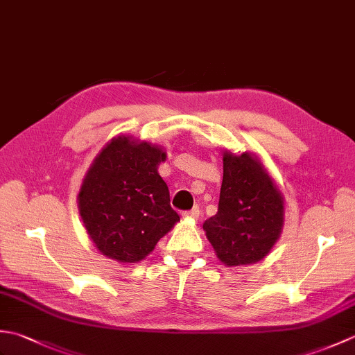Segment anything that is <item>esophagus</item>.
Listing matches in <instances>:
<instances>
[{
    "label": "esophagus",
    "mask_w": 355,
    "mask_h": 355,
    "mask_svg": "<svg viewBox=\"0 0 355 355\" xmlns=\"http://www.w3.org/2000/svg\"><path fill=\"white\" fill-rule=\"evenodd\" d=\"M183 215L187 216V218H192V220H198V218H200V207L193 206L191 210H186V212H183Z\"/></svg>",
    "instance_id": "obj_1"
}]
</instances>
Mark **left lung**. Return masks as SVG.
<instances>
[{
  "mask_svg": "<svg viewBox=\"0 0 355 355\" xmlns=\"http://www.w3.org/2000/svg\"><path fill=\"white\" fill-rule=\"evenodd\" d=\"M223 164L218 212L202 229L225 266L254 263L281 235L284 198L256 157L225 153Z\"/></svg>",
  "mask_w": 355,
  "mask_h": 355,
  "instance_id": "left-lung-1",
  "label": "left lung"
}]
</instances>
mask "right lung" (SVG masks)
I'll return each instance as SVG.
<instances>
[{
	"label": "right lung",
	"instance_id": "add662e5",
	"mask_svg": "<svg viewBox=\"0 0 355 355\" xmlns=\"http://www.w3.org/2000/svg\"><path fill=\"white\" fill-rule=\"evenodd\" d=\"M166 153L146 141L112 139L96 157L79 192V212L101 253L139 262L154 250L180 216L158 175Z\"/></svg>",
	"mask_w": 355,
	"mask_h": 355
}]
</instances>
